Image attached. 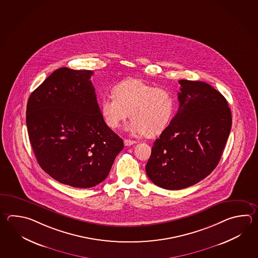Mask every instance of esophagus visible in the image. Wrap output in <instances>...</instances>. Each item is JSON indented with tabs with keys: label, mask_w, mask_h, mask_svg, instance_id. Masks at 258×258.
<instances>
[{
	"label": "esophagus",
	"mask_w": 258,
	"mask_h": 258,
	"mask_svg": "<svg viewBox=\"0 0 258 258\" xmlns=\"http://www.w3.org/2000/svg\"><path fill=\"white\" fill-rule=\"evenodd\" d=\"M136 142L135 141H132V140H124V144L125 146H132L133 144H135Z\"/></svg>",
	"instance_id": "1"
}]
</instances>
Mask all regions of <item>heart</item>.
Returning a JSON list of instances; mask_svg holds the SVG:
<instances>
[{
    "label": "heart",
    "mask_w": 258,
    "mask_h": 258,
    "mask_svg": "<svg viewBox=\"0 0 258 258\" xmlns=\"http://www.w3.org/2000/svg\"><path fill=\"white\" fill-rule=\"evenodd\" d=\"M112 95L100 101L101 115L106 126L115 130L130 116L127 132L158 135L174 116L175 100L168 90L154 87L137 78L123 80L113 87Z\"/></svg>",
    "instance_id": "b5f03b06"
}]
</instances>
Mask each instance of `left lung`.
<instances>
[{
  "mask_svg": "<svg viewBox=\"0 0 258 258\" xmlns=\"http://www.w3.org/2000/svg\"><path fill=\"white\" fill-rule=\"evenodd\" d=\"M179 84L178 111L153 143L146 164L148 177L164 189H183L207 177L231 132V109L219 91L200 81Z\"/></svg>",
  "mask_w": 258,
  "mask_h": 258,
  "instance_id": "obj_1",
  "label": "left lung"
}]
</instances>
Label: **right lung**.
<instances>
[{
    "label": "right lung",
    "mask_w": 258,
    "mask_h": 258,
    "mask_svg": "<svg viewBox=\"0 0 258 258\" xmlns=\"http://www.w3.org/2000/svg\"><path fill=\"white\" fill-rule=\"evenodd\" d=\"M93 74L58 69L27 101V132L37 163L52 178L77 188L103 182L124 148L101 115Z\"/></svg>",
    "instance_id": "obj_1"
}]
</instances>
